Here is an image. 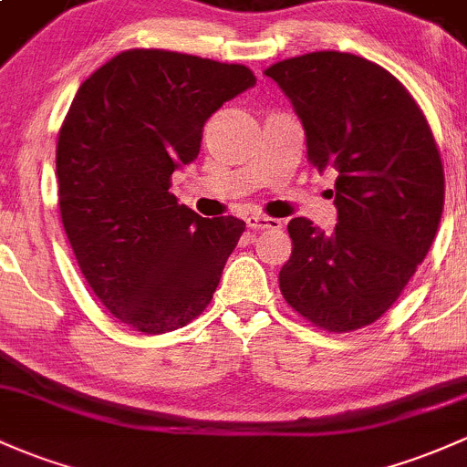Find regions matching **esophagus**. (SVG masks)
I'll use <instances>...</instances> for the list:
<instances>
[{
	"label": "esophagus",
	"instance_id": "34e87169",
	"mask_svg": "<svg viewBox=\"0 0 467 467\" xmlns=\"http://www.w3.org/2000/svg\"><path fill=\"white\" fill-rule=\"evenodd\" d=\"M247 224L254 229V232H265V229H280V227H283V224H280V220L267 218V215H260V213L249 215Z\"/></svg>",
	"mask_w": 467,
	"mask_h": 467
}]
</instances>
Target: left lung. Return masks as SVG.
<instances>
[{
  "instance_id": "8db88e82",
  "label": "left lung",
  "mask_w": 467,
  "mask_h": 467,
  "mask_svg": "<svg viewBox=\"0 0 467 467\" xmlns=\"http://www.w3.org/2000/svg\"><path fill=\"white\" fill-rule=\"evenodd\" d=\"M265 75L303 122L309 162L338 171L332 234L289 220L280 292L316 327L354 332L392 307L432 247L445 198L432 129L408 88L358 55L316 51Z\"/></svg>"
}]
</instances>
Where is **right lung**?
<instances>
[{"mask_svg":"<svg viewBox=\"0 0 467 467\" xmlns=\"http://www.w3.org/2000/svg\"><path fill=\"white\" fill-rule=\"evenodd\" d=\"M255 84L243 64L131 48L84 79L57 138L59 213L99 303L142 334L184 327L212 303L244 232L169 192L204 122Z\"/></svg>","mask_w":467,"mask_h":467,"instance_id":"obj_1","label":"right lung"}]
</instances>
